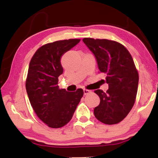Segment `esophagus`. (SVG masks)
<instances>
[{
	"instance_id": "1",
	"label": "esophagus",
	"mask_w": 158,
	"mask_h": 158,
	"mask_svg": "<svg viewBox=\"0 0 158 158\" xmlns=\"http://www.w3.org/2000/svg\"><path fill=\"white\" fill-rule=\"evenodd\" d=\"M90 93H91V91L89 90H87V89H84V95H86L88 94H89Z\"/></svg>"
}]
</instances>
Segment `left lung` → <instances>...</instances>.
I'll return each instance as SVG.
<instances>
[{"instance_id":"left-lung-1","label":"left lung","mask_w":158,"mask_h":158,"mask_svg":"<svg viewBox=\"0 0 158 158\" xmlns=\"http://www.w3.org/2000/svg\"><path fill=\"white\" fill-rule=\"evenodd\" d=\"M83 42L97 60L99 70L105 73L106 92L95 90L100 99L94 109L96 118L106 125L122 121L129 114L137 96L139 74L128 50L116 41L84 38Z\"/></svg>"}]
</instances>
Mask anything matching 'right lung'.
<instances>
[{
	"label": "right lung",
	"mask_w": 158,
	"mask_h": 158,
	"mask_svg": "<svg viewBox=\"0 0 158 158\" xmlns=\"http://www.w3.org/2000/svg\"><path fill=\"white\" fill-rule=\"evenodd\" d=\"M80 39H69L48 43L40 47L28 67L26 89L34 111L42 121L52 128L65 125L73 118L84 95L60 89L58 77L63 69L62 56L79 43Z\"/></svg>",
	"instance_id": "1"
}]
</instances>
